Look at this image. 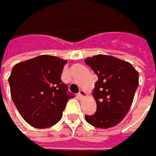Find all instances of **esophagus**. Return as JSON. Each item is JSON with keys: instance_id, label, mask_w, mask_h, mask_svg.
I'll use <instances>...</instances> for the list:
<instances>
[{"instance_id": "esophagus-1", "label": "esophagus", "mask_w": 156, "mask_h": 156, "mask_svg": "<svg viewBox=\"0 0 156 156\" xmlns=\"http://www.w3.org/2000/svg\"><path fill=\"white\" fill-rule=\"evenodd\" d=\"M78 96L81 97V98H85V97L87 96V94H86L85 90H80V91H79V93H78Z\"/></svg>"}]
</instances>
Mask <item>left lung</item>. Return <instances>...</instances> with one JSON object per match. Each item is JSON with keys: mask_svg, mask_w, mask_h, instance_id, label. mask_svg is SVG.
<instances>
[{"mask_svg": "<svg viewBox=\"0 0 156 156\" xmlns=\"http://www.w3.org/2000/svg\"><path fill=\"white\" fill-rule=\"evenodd\" d=\"M84 62L98 78L93 90L97 111L85 115V120L96 128L114 127L131 106L139 86V73L129 62L107 55L87 58Z\"/></svg>", "mask_w": 156, "mask_h": 156, "instance_id": "left-lung-1", "label": "left lung"}]
</instances>
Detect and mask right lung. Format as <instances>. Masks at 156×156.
<instances>
[{
  "instance_id": "right-lung-1",
  "label": "right lung",
  "mask_w": 156,
  "mask_h": 156,
  "mask_svg": "<svg viewBox=\"0 0 156 156\" xmlns=\"http://www.w3.org/2000/svg\"><path fill=\"white\" fill-rule=\"evenodd\" d=\"M66 62L41 55L13 66L9 77L11 98L21 116L33 127L50 128L58 123L67 100L73 98L61 81Z\"/></svg>"
}]
</instances>
